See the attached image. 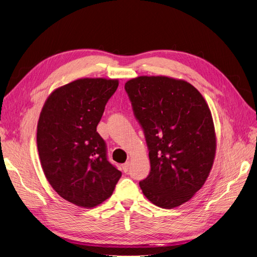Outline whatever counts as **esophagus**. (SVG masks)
<instances>
[{"label": "esophagus", "instance_id": "34e87169", "mask_svg": "<svg viewBox=\"0 0 257 257\" xmlns=\"http://www.w3.org/2000/svg\"><path fill=\"white\" fill-rule=\"evenodd\" d=\"M121 169H123V171H124L125 173L128 172V170H129V163H125V164L121 165Z\"/></svg>", "mask_w": 257, "mask_h": 257}]
</instances>
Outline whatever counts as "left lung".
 <instances>
[{
	"instance_id": "left-lung-1",
	"label": "left lung",
	"mask_w": 257,
	"mask_h": 257,
	"mask_svg": "<svg viewBox=\"0 0 257 257\" xmlns=\"http://www.w3.org/2000/svg\"><path fill=\"white\" fill-rule=\"evenodd\" d=\"M125 89L149 148L151 171L140 182L161 208L182 205L204 185L217 150L209 107L191 83L167 76H140Z\"/></svg>"
}]
</instances>
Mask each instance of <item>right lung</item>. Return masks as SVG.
<instances>
[{
  "mask_svg": "<svg viewBox=\"0 0 257 257\" xmlns=\"http://www.w3.org/2000/svg\"><path fill=\"white\" fill-rule=\"evenodd\" d=\"M117 86V79H77L54 89L39 114L36 143L45 176L61 198L80 207L103 203L121 176L97 132Z\"/></svg>",
  "mask_w": 257,
  "mask_h": 257,
  "instance_id": "right-lung-1",
  "label": "right lung"
}]
</instances>
